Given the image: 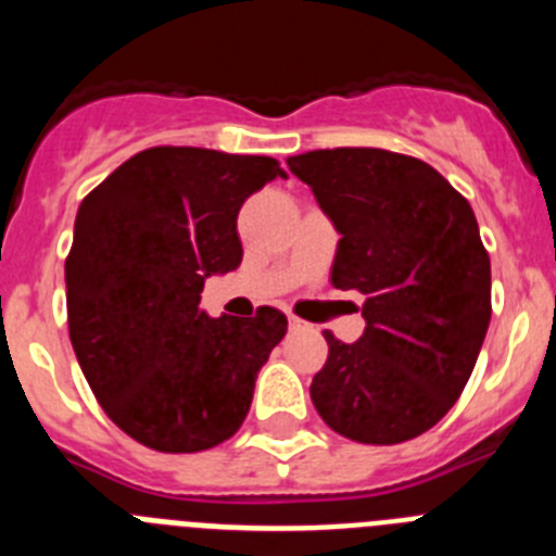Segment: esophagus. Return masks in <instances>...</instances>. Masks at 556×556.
Here are the masks:
<instances>
[{"instance_id": "1", "label": "esophagus", "mask_w": 556, "mask_h": 556, "mask_svg": "<svg viewBox=\"0 0 556 556\" xmlns=\"http://www.w3.org/2000/svg\"><path fill=\"white\" fill-rule=\"evenodd\" d=\"M289 328H292V331H301V328H306V323H303L301 317H294V314H289Z\"/></svg>"}]
</instances>
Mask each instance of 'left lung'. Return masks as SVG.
Listing matches in <instances>:
<instances>
[{
    "instance_id": "obj_1",
    "label": "left lung",
    "mask_w": 556,
    "mask_h": 556,
    "mask_svg": "<svg viewBox=\"0 0 556 556\" xmlns=\"http://www.w3.org/2000/svg\"><path fill=\"white\" fill-rule=\"evenodd\" d=\"M339 233L331 283L365 294V333L326 331L312 404L337 434L395 445L456 404L490 326V255L473 208L426 161L376 147L287 159Z\"/></svg>"
}]
</instances>
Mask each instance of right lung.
Segmentation results:
<instances>
[{
	"instance_id": "obj_1",
	"label": "right lung",
	"mask_w": 556,
	"mask_h": 556,
	"mask_svg": "<svg viewBox=\"0 0 556 556\" xmlns=\"http://www.w3.org/2000/svg\"><path fill=\"white\" fill-rule=\"evenodd\" d=\"M287 178L267 155L150 147L80 203L66 258L68 339L105 415L164 454L214 448L239 431L255 376L287 317H208V275L242 264L236 217Z\"/></svg>"
}]
</instances>
